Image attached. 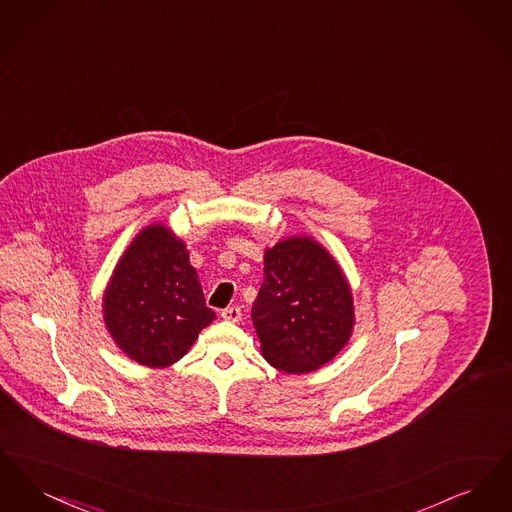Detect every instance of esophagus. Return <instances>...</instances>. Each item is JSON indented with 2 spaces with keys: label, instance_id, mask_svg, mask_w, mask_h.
Wrapping results in <instances>:
<instances>
[{
  "label": "esophagus",
  "instance_id": "34e87169",
  "mask_svg": "<svg viewBox=\"0 0 512 512\" xmlns=\"http://www.w3.org/2000/svg\"><path fill=\"white\" fill-rule=\"evenodd\" d=\"M220 317L222 320H228V322H240L242 320V309L240 307H226L220 311Z\"/></svg>",
  "mask_w": 512,
  "mask_h": 512
}]
</instances>
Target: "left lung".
I'll list each match as a JSON object with an SVG mask.
<instances>
[{
	"label": "left lung",
	"instance_id": "obj_1",
	"mask_svg": "<svg viewBox=\"0 0 512 512\" xmlns=\"http://www.w3.org/2000/svg\"><path fill=\"white\" fill-rule=\"evenodd\" d=\"M251 318L268 363L305 374L330 363L351 338L353 293L322 245L295 236L265 251V280Z\"/></svg>",
	"mask_w": 512,
	"mask_h": 512
}]
</instances>
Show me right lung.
I'll return each mask as SVG.
<instances>
[{"label": "right lung", "instance_id": "1", "mask_svg": "<svg viewBox=\"0 0 512 512\" xmlns=\"http://www.w3.org/2000/svg\"><path fill=\"white\" fill-rule=\"evenodd\" d=\"M215 318L205 305L186 244L165 224L146 226L122 253L103 293L113 341L138 365L180 361Z\"/></svg>", "mask_w": 512, "mask_h": 512}]
</instances>
